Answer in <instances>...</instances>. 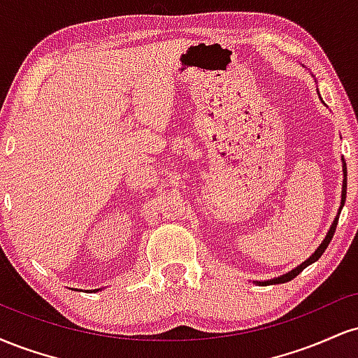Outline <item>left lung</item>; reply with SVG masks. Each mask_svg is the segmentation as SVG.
Segmentation results:
<instances>
[{
	"instance_id": "1",
	"label": "left lung",
	"mask_w": 358,
	"mask_h": 358,
	"mask_svg": "<svg viewBox=\"0 0 358 358\" xmlns=\"http://www.w3.org/2000/svg\"><path fill=\"white\" fill-rule=\"evenodd\" d=\"M345 196H347V165H345V162H343V188H342V205H340V212H342V207H343V203H345ZM336 224H338V217H336V219L334 220V224H331V227H330V231H328L327 237H324V241L322 242V245H320V248L315 250L313 256H311L310 259H306V261L303 262V264H299L298 268L291 271V273H287V274H285V276H281V278H276V279H271V281H266L264 285H279V282H287V281H291V279L296 278L298 274L301 273V271L306 268V266L313 264L315 261H318V259L322 257V254L324 252V249H327L328 244H330V241L334 239V234H335Z\"/></svg>"
}]
</instances>
